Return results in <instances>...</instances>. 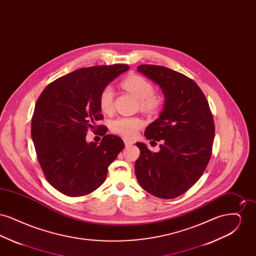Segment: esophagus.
<instances>
[{
	"label": "esophagus",
	"instance_id": "esophagus-1",
	"mask_svg": "<svg viewBox=\"0 0 256 256\" xmlns=\"http://www.w3.org/2000/svg\"><path fill=\"white\" fill-rule=\"evenodd\" d=\"M124 145H126V146H130L134 145V141L128 140V139H126V138H124Z\"/></svg>",
	"mask_w": 256,
	"mask_h": 256
}]
</instances>
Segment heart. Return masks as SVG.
I'll use <instances>...</instances> for the list:
<instances>
[{
    "label": "heart",
    "mask_w": 256,
    "mask_h": 256,
    "mask_svg": "<svg viewBox=\"0 0 256 256\" xmlns=\"http://www.w3.org/2000/svg\"><path fill=\"white\" fill-rule=\"evenodd\" d=\"M122 86L126 91L134 95L139 102L140 110L148 114L158 113L164 104V98L154 93V86L146 78L134 74L122 80ZM100 108L106 114L114 110V91L111 86L102 89L98 98ZM144 122L138 117H119L111 122V130L114 134L126 138H132L142 128Z\"/></svg>",
    "instance_id": "heart-1"
}]
</instances>
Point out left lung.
I'll use <instances>...</instances> for the list:
<instances>
[{"mask_svg": "<svg viewBox=\"0 0 256 256\" xmlns=\"http://www.w3.org/2000/svg\"><path fill=\"white\" fill-rule=\"evenodd\" d=\"M137 71L158 84L165 102L145 130L146 139L161 141L159 152L136 143V178L148 193L174 198L188 191L206 168L215 136L213 116L204 94L188 76L158 65L143 64Z\"/></svg>", "mask_w": 256, "mask_h": 256, "instance_id": "8db88e82", "label": "left lung"}]
</instances>
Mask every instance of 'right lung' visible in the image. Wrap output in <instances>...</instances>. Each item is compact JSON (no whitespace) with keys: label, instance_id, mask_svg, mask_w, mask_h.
Instances as JSON below:
<instances>
[{"label":"right lung","instance_id":"right-lung-1","mask_svg":"<svg viewBox=\"0 0 256 256\" xmlns=\"http://www.w3.org/2000/svg\"><path fill=\"white\" fill-rule=\"evenodd\" d=\"M126 64L76 70L47 86L38 98L32 119V138L38 162L50 184L64 195L92 193L106 178L110 164L124 148L122 139L97 126L100 143H87L86 132L102 120L100 94Z\"/></svg>","mask_w":256,"mask_h":256}]
</instances>
